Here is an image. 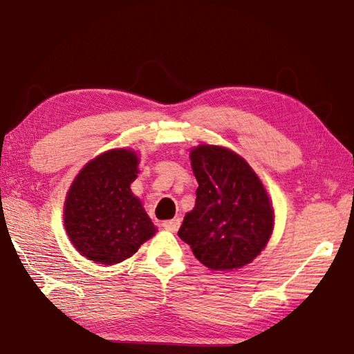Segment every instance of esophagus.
<instances>
[{
    "label": "esophagus",
    "instance_id": "1",
    "mask_svg": "<svg viewBox=\"0 0 354 354\" xmlns=\"http://www.w3.org/2000/svg\"><path fill=\"white\" fill-rule=\"evenodd\" d=\"M161 225H162V228H164V230H167V231L175 232V231H178L179 225H181V219H179V217H175V219L164 221Z\"/></svg>",
    "mask_w": 354,
    "mask_h": 354
}]
</instances>
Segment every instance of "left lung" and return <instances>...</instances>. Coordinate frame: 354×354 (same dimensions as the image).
Masks as SVG:
<instances>
[{"label":"left lung","mask_w":354,"mask_h":354,"mask_svg":"<svg viewBox=\"0 0 354 354\" xmlns=\"http://www.w3.org/2000/svg\"><path fill=\"white\" fill-rule=\"evenodd\" d=\"M190 160L199 184L196 204L178 236L209 269L248 265L266 246L274 228L265 187L242 156L225 147L198 146Z\"/></svg>","instance_id":"1"}]
</instances>
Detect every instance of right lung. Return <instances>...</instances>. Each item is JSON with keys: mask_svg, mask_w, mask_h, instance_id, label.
<instances>
[{"mask_svg": "<svg viewBox=\"0 0 354 354\" xmlns=\"http://www.w3.org/2000/svg\"><path fill=\"white\" fill-rule=\"evenodd\" d=\"M137 173V153L115 149L89 161L74 179L65 201V230L88 260L115 265L156 232L131 192Z\"/></svg>", "mask_w": 354, "mask_h": 354, "instance_id": "right-lung-1", "label": "right lung"}]
</instances>
